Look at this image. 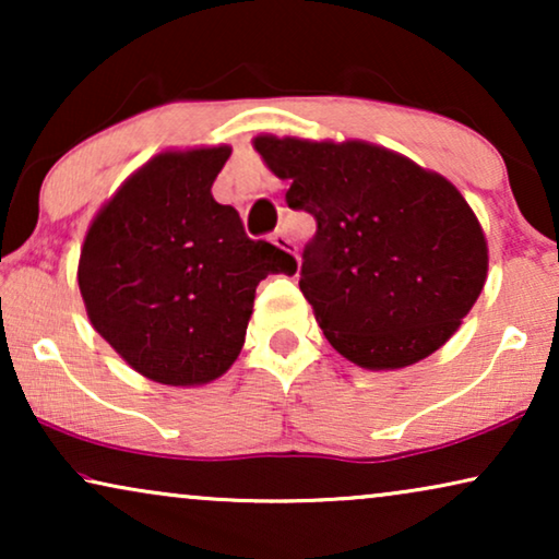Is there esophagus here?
<instances>
[{"label": "esophagus", "instance_id": "obj_1", "mask_svg": "<svg viewBox=\"0 0 559 559\" xmlns=\"http://www.w3.org/2000/svg\"><path fill=\"white\" fill-rule=\"evenodd\" d=\"M272 243H274V247L285 249V251H289V254H295V257H297V247H295V241L289 239L285 228H277V231L272 234Z\"/></svg>", "mask_w": 559, "mask_h": 559}]
</instances>
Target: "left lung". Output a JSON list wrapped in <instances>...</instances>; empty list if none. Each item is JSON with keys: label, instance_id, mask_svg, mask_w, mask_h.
<instances>
[{"label": "left lung", "instance_id": "8db88e82", "mask_svg": "<svg viewBox=\"0 0 559 559\" xmlns=\"http://www.w3.org/2000/svg\"><path fill=\"white\" fill-rule=\"evenodd\" d=\"M293 211L316 218L300 289L331 346L364 369L438 350L486 282V236L453 182L369 142L257 136Z\"/></svg>", "mask_w": 559, "mask_h": 559}]
</instances>
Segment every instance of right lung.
Returning a JSON list of instances; mask_svg holds the SVG:
<instances>
[{
    "mask_svg": "<svg viewBox=\"0 0 559 559\" xmlns=\"http://www.w3.org/2000/svg\"><path fill=\"white\" fill-rule=\"evenodd\" d=\"M231 150L163 152L91 224L79 287L91 325L142 377L209 384L243 346L257 285L293 254L243 231L211 186Z\"/></svg>",
    "mask_w": 559,
    "mask_h": 559,
    "instance_id": "1",
    "label": "right lung"
}]
</instances>
